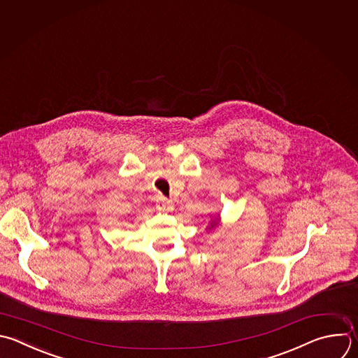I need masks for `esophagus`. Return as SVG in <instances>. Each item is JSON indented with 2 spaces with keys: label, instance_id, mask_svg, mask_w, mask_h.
I'll return each instance as SVG.
<instances>
[{
  "label": "esophagus",
  "instance_id": "esophagus-1",
  "mask_svg": "<svg viewBox=\"0 0 358 358\" xmlns=\"http://www.w3.org/2000/svg\"><path fill=\"white\" fill-rule=\"evenodd\" d=\"M157 209L163 210V212H169V210L173 209V206H171V203L164 196H159V199H157Z\"/></svg>",
  "mask_w": 358,
  "mask_h": 358
}]
</instances>
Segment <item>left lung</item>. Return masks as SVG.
I'll use <instances>...</instances> for the list:
<instances>
[{
    "label": "left lung",
    "mask_w": 358,
    "mask_h": 358,
    "mask_svg": "<svg viewBox=\"0 0 358 358\" xmlns=\"http://www.w3.org/2000/svg\"><path fill=\"white\" fill-rule=\"evenodd\" d=\"M212 227H213V224H212Z\"/></svg>",
    "instance_id": "left-lung-1"
}]
</instances>
